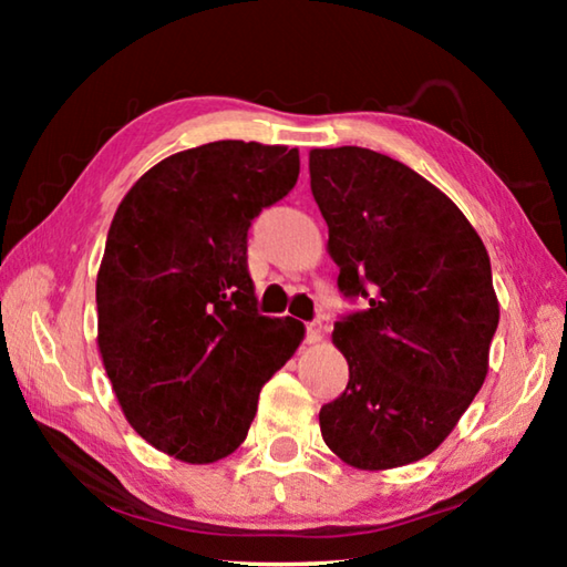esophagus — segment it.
<instances>
[{
  "mask_svg": "<svg viewBox=\"0 0 567 567\" xmlns=\"http://www.w3.org/2000/svg\"><path fill=\"white\" fill-rule=\"evenodd\" d=\"M322 330H324V324L320 320H315V322L307 324V342L318 344L322 340Z\"/></svg>",
  "mask_w": 567,
  "mask_h": 567,
  "instance_id": "esophagus-1",
  "label": "esophagus"
}]
</instances>
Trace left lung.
<instances>
[{
  "instance_id": "8db88e82",
  "label": "left lung",
  "mask_w": 567,
  "mask_h": 567,
  "mask_svg": "<svg viewBox=\"0 0 567 567\" xmlns=\"http://www.w3.org/2000/svg\"><path fill=\"white\" fill-rule=\"evenodd\" d=\"M310 187L340 290L370 302L334 324L350 380L320 410L322 440L358 470L417 463L485 382L501 320L491 257L445 192L380 152L310 150Z\"/></svg>"
}]
</instances>
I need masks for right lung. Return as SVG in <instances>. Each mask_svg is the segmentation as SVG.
I'll return each mask as SVG.
<instances>
[{
  "label": "right lung",
  "instance_id": "1",
  "mask_svg": "<svg viewBox=\"0 0 567 567\" xmlns=\"http://www.w3.org/2000/svg\"><path fill=\"white\" fill-rule=\"evenodd\" d=\"M300 152L219 140L147 169L114 213L97 272V348L134 433L182 463L245 443L267 380L305 340L262 318L252 219L295 187Z\"/></svg>",
  "mask_w": 567,
  "mask_h": 567
}]
</instances>
